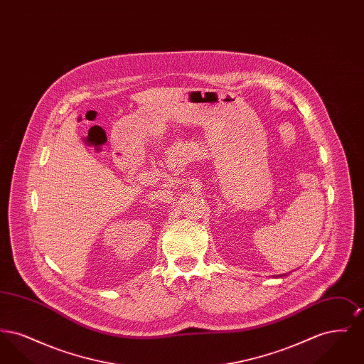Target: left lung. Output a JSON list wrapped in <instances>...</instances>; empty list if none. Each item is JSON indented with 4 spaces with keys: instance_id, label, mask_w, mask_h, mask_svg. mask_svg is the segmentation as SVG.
Returning a JSON list of instances; mask_svg holds the SVG:
<instances>
[{
    "instance_id": "left-lung-1",
    "label": "left lung",
    "mask_w": 364,
    "mask_h": 364,
    "mask_svg": "<svg viewBox=\"0 0 364 364\" xmlns=\"http://www.w3.org/2000/svg\"><path fill=\"white\" fill-rule=\"evenodd\" d=\"M287 274H278L277 277H285Z\"/></svg>"
}]
</instances>
